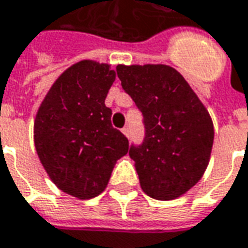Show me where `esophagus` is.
<instances>
[{"mask_svg": "<svg viewBox=\"0 0 248 248\" xmlns=\"http://www.w3.org/2000/svg\"><path fill=\"white\" fill-rule=\"evenodd\" d=\"M122 133H124V136L127 137V138H129V137H130V130H129V127H127V126H126V127H124V129H122Z\"/></svg>", "mask_w": 248, "mask_h": 248, "instance_id": "esophagus-1", "label": "esophagus"}]
</instances>
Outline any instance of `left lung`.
I'll list each match as a JSON object with an SVG mask.
<instances>
[{"mask_svg": "<svg viewBox=\"0 0 248 248\" xmlns=\"http://www.w3.org/2000/svg\"><path fill=\"white\" fill-rule=\"evenodd\" d=\"M117 74L143 115L145 140L129 150L142 190L164 202L183 196L208 166L215 134L208 110L170 65L119 64Z\"/></svg>", "mask_w": 248, "mask_h": 248, "instance_id": "8db88e82", "label": "left lung"}]
</instances>
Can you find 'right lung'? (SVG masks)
Here are the masks:
<instances>
[{
	"instance_id": "obj_1",
	"label": "right lung",
	"mask_w": 248,
	"mask_h": 248,
	"mask_svg": "<svg viewBox=\"0 0 248 248\" xmlns=\"http://www.w3.org/2000/svg\"><path fill=\"white\" fill-rule=\"evenodd\" d=\"M114 80L110 64L78 62L55 80L34 118V146L46 174L80 200L106 189L117 161L129 152L105 105Z\"/></svg>"
}]
</instances>
